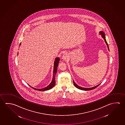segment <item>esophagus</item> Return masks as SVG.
Wrapping results in <instances>:
<instances>
[{
	"instance_id": "esophagus-1",
	"label": "esophagus",
	"mask_w": 125,
	"mask_h": 125,
	"mask_svg": "<svg viewBox=\"0 0 125 125\" xmlns=\"http://www.w3.org/2000/svg\"><path fill=\"white\" fill-rule=\"evenodd\" d=\"M68 57H69V56L68 55V53H64L63 56V58L64 60L67 59Z\"/></svg>"
}]
</instances>
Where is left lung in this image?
<instances>
[{
  "label": "left lung",
  "mask_w": 125,
  "mask_h": 125,
  "mask_svg": "<svg viewBox=\"0 0 125 125\" xmlns=\"http://www.w3.org/2000/svg\"><path fill=\"white\" fill-rule=\"evenodd\" d=\"M100 34L102 35V37H103V38L104 40V41H105V42L106 43V44H107V47H108V50H109V47H108V43L106 41V40H105V35H104V33L103 31H101L100 32ZM73 83H74V85L77 88H78V89H79L80 90H85V91L92 90V89H94V88H97L98 86H99V84H98V85L94 86V87H92V88H83V87H80V86H78V84H76L74 82V80H73Z\"/></svg>",
  "instance_id": "left-lung-1"
}]
</instances>
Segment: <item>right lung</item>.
Returning a JSON list of instances; mask_svg holds the SVG:
<instances>
[{
  "label": "right lung",
  "instance_id": "1",
  "mask_svg": "<svg viewBox=\"0 0 125 125\" xmlns=\"http://www.w3.org/2000/svg\"><path fill=\"white\" fill-rule=\"evenodd\" d=\"M21 45V43H20ZM18 53H17L18 55ZM60 58L59 57H57L56 58L55 60V62H54V67H53V79L51 82V84H50L48 86L45 87L44 88H42V89H36V88H34L31 86H30L32 88L37 91H47V90L51 89V88H52L53 86L55 85V77L56 74L57 73V66L59 62Z\"/></svg>",
  "mask_w": 125,
  "mask_h": 125
}]
</instances>
